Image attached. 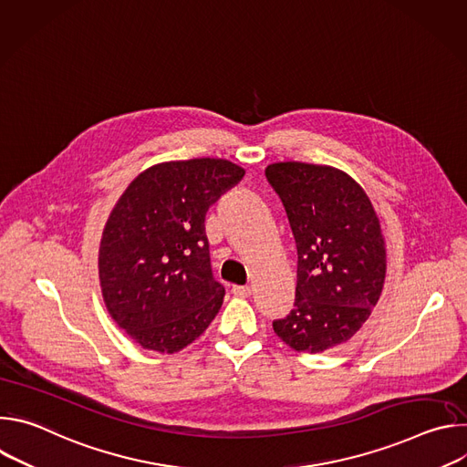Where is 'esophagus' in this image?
<instances>
[{"label":"esophagus","mask_w":467,"mask_h":467,"mask_svg":"<svg viewBox=\"0 0 467 467\" xmlns=\"http://www.w3.org/2000/svg\"><path fill=\"white\" fill-rule=\"evenodd\" d=\"M233 294L236 297H249L251 296V286H233Z\"/></svg>","instance_id":"34e87169"}]
</instances>
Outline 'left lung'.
Returning <instances> with one entry per match:
<instances>
[{
    "instance_id": "obj_1",
    "label": "left lung",
    "mask_w": 467,
    "mask_h": 467,
    "mask_svg": "<svg viewBox=\"0 0 467 467\" xmlns=\"http://www.w3.org/2000/svg\"><path fill=\"white\" fill-rule=\"evenodd\" d=\"M265 177L285 205L297 247L294 310L274 321L292 349L323 353L357 335L386 277V242L364 188L346 171L275 162Z\"/></svg>"
}]
</instances>
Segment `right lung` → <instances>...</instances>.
Instances as JSON below:
<instances>
[{
  "label": "right lung",
  "mask_w": 467,
  "mask_h": 467,
  "mask_svg": "<svg viewBox=\"0 0 467 467\" xmlns=\"http://www.w3.org/2000/svg\"><path fill=\"white\" fill-rule=\"evenodd\" d=\"M245 170L225 159L161 162L116 202L99 244L110 317L139 346L177 353L216 317L225 288L211 270L205 216Z\"/></svg>",
  "instance_id": "right-lung-1"
}]
</instances>
